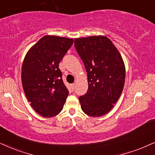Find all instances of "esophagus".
Returning <instances> with one entry per match:
<instances>
[{
	"mask_svg": "<svg viewBox=\"0 0 155 155\" xmlns=\"http://www.w3.org/2000/svg\"><path fill=\"white\" fill-rule=\"evenodd\" d=\"M71 88L72 90H74V89H75V84H72L71 85Z\"/></svg>",
	"mask_w": 155,
	"mask_h": 155,
	"instance_id": "1",
	"label": "esophagus"
}]
</instances>
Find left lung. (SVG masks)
Instances as JSON below:
<instances>
[{
    "instance_id": "left-lung-1",
    "label": "left lung",
    "mask_w": 155,
    "mask_h": 155,
    "mask_svg": "<svg viewBox=\"0 0 155 155\" xmlns=\"http://www.w3.org/2000/svg\"><path fill=\"white\" fill-rule=\"evenodd\" d=\"M74 44L88 76V91L79 98L81 109L89 116H103L121 94L126 74L124 61L106 36L75 38Z\"/></svg>"
}]
</instances>
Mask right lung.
I'll list each match as a JSON object with an SVG mask.
<instances>
[{"mask_svg": "<svg viewBox=\"0 0 155 155\" xmlns=\"http://www.w3.org/2000/svg\"><path fill=\"white\" fill-rule=\"evenodd\" d=\"M74 39L43 36L25 55L21 68L25 94L33 109L44 117L58 114L68 95L58 64Z\"/></svg>", "mask_w": 155, "mask_h": 155, "instance_id": "add662e5", "label": "right lung"}]
</instances>
